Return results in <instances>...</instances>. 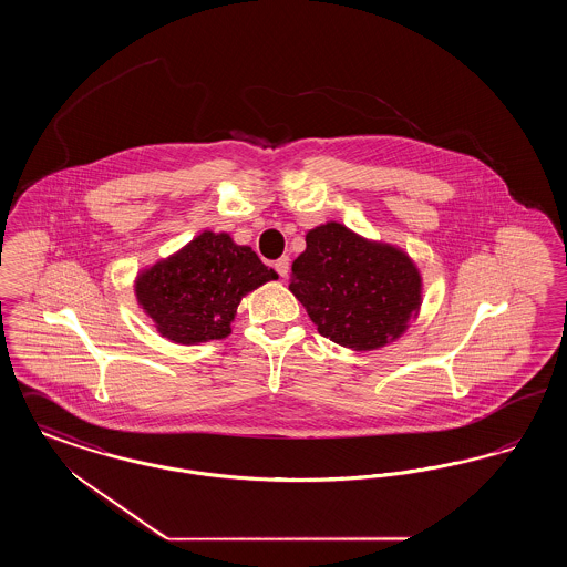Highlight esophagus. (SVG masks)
Segmentation results:
<instances>
[{
	"instance_id": "1",
	"label": "esophagus",
	"mask_w": 567,
	"mask_h": 567,
	"mask_svg": "<svg viewBox=\"0 0 567 567\" xmlns=\"http://www.w3.org/2000/svg\"><path fill=\"white\" fill-rule=\"evenodd\" d=\"M289 266H291L289 257H280V259L274 264V268H276V271H278L282 278L289 274Z\"/></svg>"
}]
</instances>
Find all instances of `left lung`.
I'll use <instances>...</instances> for the list:
<instances>
[{
  "label": "left lung",
  "instance_id": "1",
  "mask_svg": "<svg viewBox=\"0 0 567 567\" xmlns=\"http://www.w3.org/2000/svg\"><path fill=\"white\" fill-rule=\"evenodd\" d=\"M289 291L321 336L352 351H377L419 317L423 276L404 248L329 220L306 234Z\"/></svg>",
  "mask_w": 567,
  "mask_h": 567
}]
</instances>
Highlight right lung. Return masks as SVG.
Segmentation results:
<instances>
[{
	"label": "right lung",
	"mask_w": 567,
	"mask_h": 567,
	"mask_svg": "<svg viewBox=\"0 0 567 567\" xmlns=\"http://www.w3.org/2000/svg\"><path fill=\"white\" fill-rule=\"evenodd\" d=\"M250 246L227 231H202L181 250L137 271V306L174 344H202L231 333L243 297L276 280Z\"/></svg>",
	"instance_id": "obj_1"
}]
</instances>
